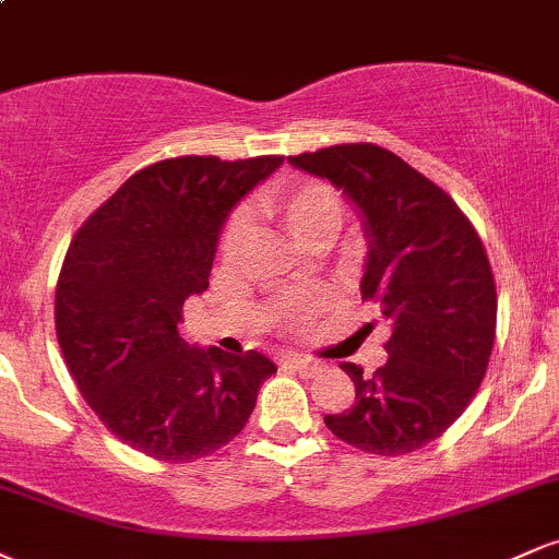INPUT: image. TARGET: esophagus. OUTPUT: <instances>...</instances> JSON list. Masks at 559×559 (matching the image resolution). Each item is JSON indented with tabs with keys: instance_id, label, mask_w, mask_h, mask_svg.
<instances>
[{
	"instance_id": "34e87169",
	"label": "esophagus",
	"mask_w": 559,
	"mask_h": 559,
	"mask_svg": "<svg viewBox=\"0 0 559 559\" xmlns=\"http://www.w3.org/2000/svg\"><path fill=\"white\" fill-rule=\"evenodd\" d=\"M286 365L292 370H297L299 376H318L320 370H323V365H320L318 360H310V357H301V355H288L286 357Z\"/></svg>"
}]
</instances>
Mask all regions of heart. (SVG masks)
<instances>
[{"instance_id": "obj_1", "label": "heart", "mask_w": 559, "mask_h": 559, "mask_svg": "<svg viewBox=\"0 0 559 559\" xmlns=\"http://www.w3.org/2000/svg\"><path fill=\"white\" fill-rule=\"evenodd\" d=\"M265 210L294 241L310 252L329 247L344 223L342 194L331 183L316 178L275 189L265 199ZM249 243H252V223L243 213L234 215L221 241L223 260L239 262Z\"/></svg>"}]
</instances>
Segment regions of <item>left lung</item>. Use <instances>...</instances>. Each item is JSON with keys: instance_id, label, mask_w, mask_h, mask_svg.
Instances as JSON below:
<instances>
[{"instance_id": "obj_1", "label": "left lung", "mask_w": 559, "mask_h": 559, "mask_svg": "<svg viewBox=\"0 0 559 559\" xmlns=\"http://www.w3.org/2000/svg\"><path fill=\"white\" fill-rule=\"evenodd\" d=\"M288 163L360 210V292L391 323L389 360L373 376L342 362L355 404L325 426L362 452H415L465 413L489 368L497 286L484 243L444 189L383 146L336 144Z\"/></svg>"}]
</instances>
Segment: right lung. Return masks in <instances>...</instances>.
<instances>
[{"label": "right lung", "mask_w": 559, "mask_h": 559, "mask_svg": "<svg viewBox=\"0 0 559 559\" xmlns=\"http://www.w3.org/2000/svg\"><path fill=\"white\" fill-rule=\"evenodd\" d=\"M284 157H173L133 173L75 230L55 297L75 386L110 431L165 463L207 457L241 433L275 365L260 352L186 344L183 301L207 292L236 202Z\"/></svg>", "instance_id": "right-lung-1"}]
</instances>
